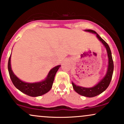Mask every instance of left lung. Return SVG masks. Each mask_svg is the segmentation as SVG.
Masks as SVG:
<instances>
[{"mask_svg": "<svg viewBox=\"0 0 124 124\" xmlns=\"http://www.w3.org/2000/svg\"><path fill=\"white\" fill-rule=\"evenodd\" d=\"M85 32H90L92 33L96 34L97 38L101 41L104 46H105L106 49L107 56H108V68H107V70L106 74L104 76L102 80L100 81L98 84L95 85L94 86L90 88H85L83 86H80L76 85L74 84L73 83H72L73 87L76 92L78 93V94L82 96L89 97V98H92V97L96 96L97 95L101 94L103 92H104L107 88L108 85H109L110 81H111V78H112L113 70H114V63H113V61L111 55V52L110 48L107 43L103 39L101 38V36L98 35L95 31L91 29L84 30Z\"/></svg>", "mask_w": 124, "mask_h": 124, "instance_id": "obj_1", "label": "left lung"}]
</instances>
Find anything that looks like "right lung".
Wrapping results in <instances>:
<instances>
[{
	"label": "right lung",
	"instance_id": "obj_1",
	"mask_svg": "<svg viewBox=\"0 0 124 124\" xmlns=\"http://www.w3.org/2000/svg\"><path fill=\"white\" fill-rule=\"evenodd\" d=\"M61 67L58 65L50 70L45 80L38 83H26L22 81L15 75L11 67V55L8 62V70L9 75L14 85L21 92L30 96L36 97L47 93L51 89L55 76Z\"/></svg>",
	"mask_w": 124,
	"mask_h": 124
}]
</instances>
